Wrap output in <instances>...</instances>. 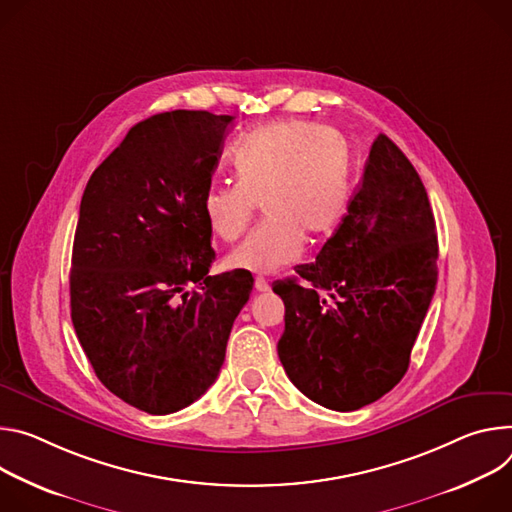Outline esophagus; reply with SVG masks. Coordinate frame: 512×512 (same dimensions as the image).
I'll use <instances>...</instances> for the list:
<instances>
[{
	"label": "esophagus",
	"mask_w": 512,
	"mask_h": 512,
	"mask_svg": "<svg viewBox=\"0 0 512 512\" xmlns=\"http://www.w3.org/2000/svg\"><path fill=\"white\" fill-rule=\"evenodd\" d=\"M254 289H256L258 293H266V291H270L268 280H266V278H262V276H258V278L254 280Z\"/></svg>",
	"instance_id": "34e87169"
}]
</instances>
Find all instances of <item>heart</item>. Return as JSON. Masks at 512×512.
<instances>
[{
  "label": "heart",
  "instance_id": "obj_1",
  "mask_svg": "<svg viewBox=\"0 0 512 512\" xmlns=\"http://www.w3.org/2000/svg\"><path fill=\"white\" fill-rule=\"evenodd\" d=\"M232 170L236 185L211 187L203 197L209 232L238 240L256 203L266 219L227 254L225 268L272 274L301 258L305 234L323 238L344 217L346 146L325 126L289 120L260 128L234 150Z\"/></svg>",
  "mask_w": 512,
  "mask_h": 512
}]
</instances>
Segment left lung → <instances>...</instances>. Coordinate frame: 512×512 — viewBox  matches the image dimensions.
<instances>
[{
	"label": "left lung",
	"mask_w": 512,
	"mask_h": 512,
	"mask_svg": "<svg viewBox=\"0 0 512 512\" xmlns=\"http://www.w3.org/2000/svg\"><path fill=\"white\" fill-rule=\"evenodd\" d=\"M437 252L417 170L380 134L315 262L272 285L285 303L278 358L291 382L331 411L362 409L399 384L435 293Z\"/></svg>",
	"instance_id": "8db88e82"
}]
</instances>
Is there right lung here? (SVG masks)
<instances>
[{"label":"right lung","mask_w":512,"mask_h":512,"mask_svg":"<svg viewBox=\"0 0 512 512\" xmlns=\"http://www.w3.org/2000/svg\"><path fill=\"white\" fill-rule=\"evenodd\" d=\"M232 124L156 113L95 168L81 199L71 319L103 386L150 415L189 407L215 382L254 287L240 270L209 276L201 205Z\"/></svg>","instance_id":"add662e5"}]
</instances>
